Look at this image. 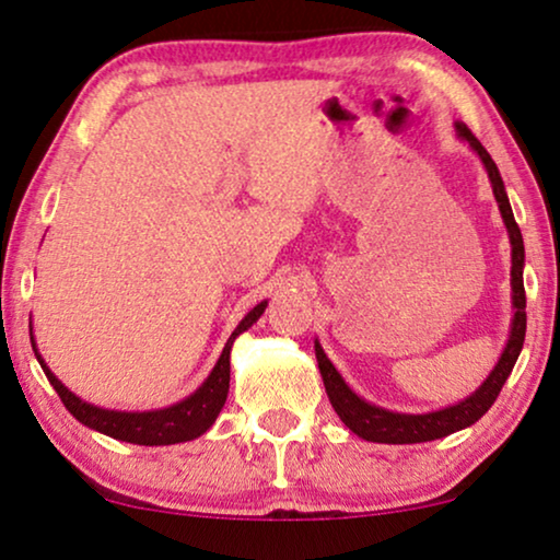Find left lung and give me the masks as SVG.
I'll use <instances>...</instances> for the list:
<instances>
[{"label":"left lung","mask_w":560,"mask_h":560,"mask_svg":"<svg viewBox=\"0 0 560 560\" xmlns=\"http://www.w3.org/2000/svg\"><path fill=\"white\" fill-rule=\"evenodd\" d=\"M458 135L464 137L466 142L471 144V150L477 152L485 163L489 180H492L494 198L500 203L502 219L508 224L510 242H512V290H515V320H512V334L508 341V349L500 362H497L494 372L489 374L485 385H481L471 397H466L464 402L451 405L446 410L425 412V416H400V412H389L382 408H374V405L364 402L362 397H357L347 387V382L341 380V374L334 370V364L328 362L324 349L316 343V359L320 377H324L326 395L331 400L334 410L339 412V418L349 425V431L362 435L364 441L374 443H423V441H435L443 439V435H451L462 428L477 423V420L485 416V412L492 408L497 395L502 393V385L508 382L512 366H515L520 351H523L525 343V326H527V313H525V285H523V265H525V247H523V234H520V226L515 217H512L510 198L504 194L502 175L497 171L494 160L489 158V152L481 148V142L471 135V129L466 125H456Z\"/></svg>","instance_id":"obj_1"}]
</instances>
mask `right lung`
I'll list each match as a JSON object with an SVG mask.
<instances>
[{"instance_id": "add662e5", "label": "right lung", "mask_w": 560, "mask_h": 560, "mask_svg": "<svg viewBox=\"0 0 560 560\" xmlns=\"http://www.w3.org/2000/svg\"><path fill=\"white\" fill-rule=\"evenodd\" d=\"M265 308H267V303H259L247 313V316L242 318V324L234 328L232 339L226 341L224 351H221L219 362H217V366H213V372L209 374V380H206L194 395L186 397V400L173 405V408H165V410L117 412V410L94 408V405L83 402L73 393H68V389L60 385L56 377H52V372L45 366L40 354H35V357H37V362H40L45 377H48L52 389H56L60 400H63L66 410L71 412L75 420H81L83 425L94 428V431H98V433L112 435V439H119L127 443H140V446H171V443L198 439V435L209 431L213 420H217L221 408H224L226 393H229V351H232V341L242 331H247V328L255 324L259 316H262Z\"/></svg>"}]
</instances>
